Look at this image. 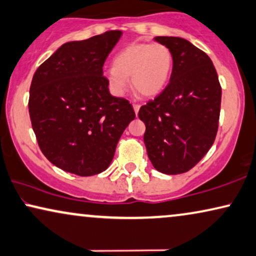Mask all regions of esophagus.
<instances>
[{
  "instance_id": "esophagus-1",
  "label": "esophagus",
  "mask_w": 256,
  "mask_h": 256,
  "mask_svg": "<svg viewBox=\"0 0 256 256\" xmlns=\"http://www.w3.org/2000/svg\"><path fill=\"white\" fill-rule=\"evenodd\" d=\"M140 107L141 106L138 104H132V108H134V112H136V114H138V110H140Z\"/></svg>"
}]
</instances>
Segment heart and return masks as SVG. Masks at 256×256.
<instances>
[{"label":"heart","instance_id":"1","mask_svg":"<svg viewBox=\"0 0 256 256\" xmlns=\"http://www.w3.org/2000/svg\"><path fill=\"white\" fill-rule=\"evenodd\" d=\"M112 67L106 72L112 92L124 96L132 84L144 96H155L164 90L172 75L174 56L162 43H132L115 56Z\"/></svg>","mask_w":256,"mask_h":256}]
</instances>
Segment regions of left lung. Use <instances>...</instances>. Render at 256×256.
<instances>
[{
  "instance_id": "obj_1",
  "label": "left lung",
  "mask_w": 256,
  "mask_h": 256,
  "mask_svg": "<svg viewBox=\"0 0 256 256\" xmlns=\"http://www.w3.org/2000/svg\"><path fill=\"white\" fill-rule=\"evenodd\" d=\"M174 56L170 81L138 110L146 124L144 144L156 170L175 175L190 170L213 146L218 128L221 86L201 49L181 38L158 36Z\"/></svg>"
}]
</instances>
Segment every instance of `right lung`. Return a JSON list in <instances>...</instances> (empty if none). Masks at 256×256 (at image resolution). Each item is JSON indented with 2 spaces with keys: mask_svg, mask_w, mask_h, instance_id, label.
Instances as JSON below:
<instances>
[{
  "mask_svg": "<svg viewBox=\"0 0 256 256\" xmlns=\"http://www.w3.org/2000/svg\"><path fill=\"white\" fill-rule=\"evenodd\" d=\"M122 32L64 43L32 76L29 115L38 147L62 170H106L122 132L135 118L128 100L110 95L104 64Z\"/></svg>",
  "mask_w": 256,
  "mask_h": 256,
  "instance_id": "1",
  "label": "right lung"
}]
</instances>
